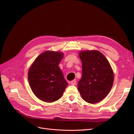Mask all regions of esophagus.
Returning <instances> with one entry per match:
<instances>
[{"instance_id": "obj_1", "label": "esophagus", "mask_w": 134, "mask_h": 134, "mask_svg": "<svg viewBox=\"0 0 134 134\" xmlns=\"http://www.w3.org/2000/svg\"><path fill=\"white\" fill-rule=\"evenodd\" d=\"M71 84L72 85V86H75V85H76V80H73L71 81Z\"/></svg>"}]
</instances>
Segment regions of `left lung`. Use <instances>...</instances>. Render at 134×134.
Here are the masks:
<instances>
[{"mask_svg": "<svg viewBox=\"0 0 134 134\" xmlns=\"http://www.w3.org/2000/svg\"><path fill=\"white\" fill-rule=\"evenodd\" d=\"M82 76L78 90L82 98L90 103L103 99L113 86L114 75L111 66L105 56L97 50L81 51Z\"/></svg>", "mask_w": 134, "mask_h": 134, "instance_id": "8db88e82", "label": "left lung"}]
</instances>
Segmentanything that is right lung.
Returning <instances> with one entry per match:
<instances>
[{
    "label": "right lung",
    "mask_w": 134,
    "mask_h": 134,
    "mask_svg": "<svg viewBox=\"0 0 134 134\" xmlns=\"http://www.w3.org/2000/svg\"><path fill=\"white\" fill-rule=\"evenodd\" d=\"M63 57L62 52L45 51L36 59L28 70L31 90L44 102H52L60 99L68 86L58 66Z\"/></svg>",
    "instance_id": "obj_1"
}]
</instances>
